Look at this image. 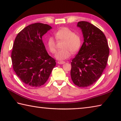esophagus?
I'll return each instance as SVG.
<instances>
[{
    "instance_id": "34e87169",
    "label": "esophagus",
    "mask_w": 121,
    "mask_h": 121,
    "mask_svg": "<svg viewBox=\"0 0 121 121\" xmlns=\"http://www.w3.org/2000/svg\"><path fill=\"white\" fill-rule=\"evenodd\" d=\"M65 63V61H58V64H64Z\"/></svg>"
}]
</instances>
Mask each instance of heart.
I'll return each instance as SVG.
<instances>
[{"label":"heart","instance_id":"obj_1","mask_svg":"<svg viewBox=\"0 0 121 121\" xmlns=\"http://www.w3.org/2000/svg\"><path fill=\"white\" fill-rule=\"evenodd\" d=\"M57 40H63L61 50L58 51L55 55L56 58L62 60L69 58L72 52L76 53L80 50L82 45V38L78 33L67 28H62L55 33ZM47 47L51 53L56 51V42L52 37H49L47 41Z\"/></svg>","mask_w":121,"mask_h":121}]
</instances>
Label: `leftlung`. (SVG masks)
I'll return each mask as SVG.
<instances>
[{"mask_svg": "<svg viewBox=\"0 0 121 121\" xmlns=\"http://www.w3.org/2000/svg\"><path fill=\"white\" fill-rule=\"evenodd\" d=\"M84 42L71 62L70 75L73 83L85 87L97 82L107 65L109 49L107 39L101 30L86 21H80Z\"/></svg>", "mask_w": 121, "mask_h": 121, "instance_id": "obj_1", "label": "left lung"}]
</instances>
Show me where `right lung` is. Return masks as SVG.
<instances>
[{
	"label": "right lung",
	"mask_w": 121,
	"mask_h": 121,
	"mask_svg": "<svg viewBox=\"0 0 121 121\" xmlns=\"http://www.w3.org/2000/svg\"><path fill=\"white\" fill-rule=\"evenodd\" d=\"M51 29L46 24H31L22 29L14 40L11 54L13 69L22 82L30 86L44 85L56 65L42 40Z\"/></svg>",
	"instance_id": "obj_1"
}]
</instances>
